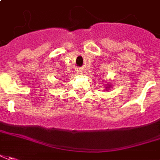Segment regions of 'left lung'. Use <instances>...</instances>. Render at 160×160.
<instances>
[{
    "label": "left lung",
    "mask_w": 160,
    "mask_h": 160,
    "mask_svg": "<svg viewBox=\"0 0 160 160\" xmlns=\"http://www.w3.org/2000/svg\"><path fill=\"white\" fill-rule=\"evenodd\" d=\"M110 88V86H108V87H107V88Z\"/></svg>",
    "instance_id": "8db88e82"
}]
</instances>
